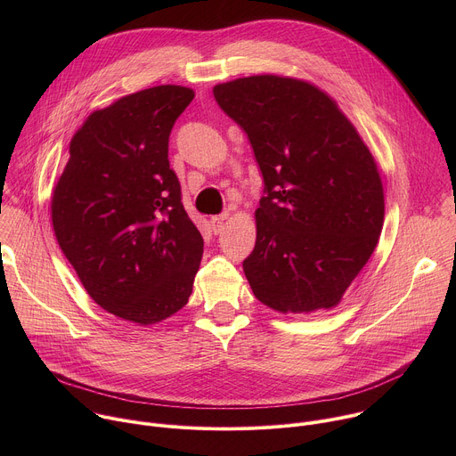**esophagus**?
<instances>
[{
	"instance_id": "1",
	"label": "esophagus",
	"mask_w": 456,
	"mask_h": 456,
	"mask_svg": "<svg viewBox=\"0 0 456 456\" xmlns=\"http://www.w3.org/2000/svg\"><path fill=\"white\" fill-rule=\"evenodd\" d=\"M227 216H229L227 213H222V215H218V216H213V218H211V227H213V232H215V234H220V232H222L224 224H225Z\"/></svg>"
}]
</instances>
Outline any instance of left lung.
<instances>
[{"label": "left lung", "instance_id": "obj_1", "mask_svg": "<svg viewBox=\"0 0 456 456\" xmlns=\"http://www.w3.org/2000/svg\"><path fill=\"white\" fill-rule=\"evenodd\" d=\"M264 176L256 245L243 259L254 296L278 312L336 306L384 222L377 164L338 104L310 83L252 76L216 85Z\"/></svg>", "mask_w": 456, "mask_h": 456}]
</instances>
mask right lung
<instances>
[{
  "mask_svg": "<svg viewBox=\"0 0 456 456\" xmlns=\"http://www.w3.org/2000/svg\"><path fill=\"white\" fill-rule=\"evenodd\" d=\"M192 97L162 85L94 111L52 194L61 250L90 297L126 321L153 324L178 312L200 267L204 240L167 159Z\"/></svg>",
  "mask_w": 456,
  "mask_h": 456,
  "instance_id": "add662e5",
  "label": "right lung"
}]
</instances>
